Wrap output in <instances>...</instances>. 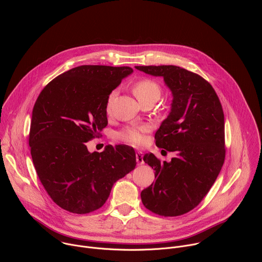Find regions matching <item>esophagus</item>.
Instances as JSON below:
<instances>
[{
	"label": "esophagus",
	"mask_w": 262,
	"mask_h": 262,
	"mask_svg": "<svg viewBox=\"0 0 262 262\" xmlns=\"http://www.w3.org/2000/svg\"><path fill=\"white\" fill-rule=\"evenodd\" d=\"M143 152H141V151H139V152H137V155H136V161H137V163L139 164V165H143L144 164V160H143Z\"/></svg>",
	"instance_id": "34e87169"
}]
</instances>
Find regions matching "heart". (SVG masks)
Masks as SVG:
<instances>
[{
    "label": "heart",
    "mask_w": 262,
    "mask_h": 262,
    "mask_svg": "<svg viewBox=\"0 0 262 262\" xmlns=\"http://www.w3.org/2000/svg\"><path fill=\"white\" fill-rule=\"evenodd\" d=\"M133 91L140 102L149 98L159 99L162 92L160 85L151 79L139 80L137 83H135ZM115 96H116V91H112L111 94L108 95L107 103H106L107 110L110 108L111 103L113 101ZM147 130H148V127L146 125L128 126L118 134V139L121 142H124L126 144L133 145V146H140L145 142V133Z\"/></svg>",
    "instance_id": "1"
}]
</instances>
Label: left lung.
<instances>
[{
    "instance_id": "obj_1",
    "label": "left lung",
    "mask_w": 262,
    "mask_h": 262,
    "mask_svg": "<svg viewBox=\"0 0 262 262\" xmlns=\"http://www.w3.org/2000/svg\"><path fill=\"white\" fill-rule=\"evenodd\" d=\"M136 68L164 78L172 92L171 111L155 138L158 147L177 155L169 163H161L154 154L144 156L157 179L141 192V199L157 214L180 215L202 201L225 161L222 104L212 86L199 74L174 65Z\"/></svg>"
}]
</instances>
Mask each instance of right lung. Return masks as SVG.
Instances as JSON below:
<instances>
[{"instance_id": "1", "label": "right lung", "mask_w": 262, "mask_h": 262, "mask_svg": "<svg viewBox=\"0 0 262 262\" xmlns=\"http://www.w3.org/2000/svg\"><path fill=\"white\" fill-rule=\"evenodd\" d=\"M133 71L128 66H78L55 78L37 98L31 156L46 191L61 208L80 214L100 208L113 184L135 169L133 148L108 145L91 154L85 144L106 126L108 95Z\"/></svg>"}]
</instances>
